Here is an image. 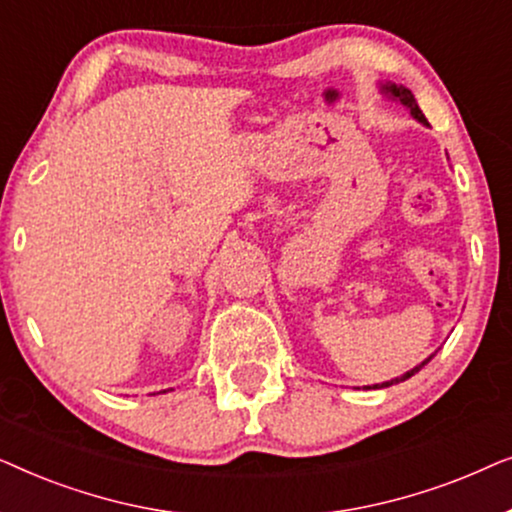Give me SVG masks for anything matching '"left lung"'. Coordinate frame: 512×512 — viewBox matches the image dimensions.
<instances>
[{
    "label": "left lung",
    "mask_w": 512,
    "mask_h": 512,
    "mask_svg": "<svg viewBox=\"0 0 512 512\" xmlns=\"http://www.w3.org/2000/svg\"><path fill=\"white\" fill-rule=\"evenodd\" d=\"M382 93L384 95H389L391 100H398L403 104V107H408L410 109V114L417 118L419 123H424V125H429L426 123V118H424V114H422V109L417 107V100H415V95L410 93L408 88H403V86H396V83H384L382 86ZM433 359V356H429V359H424L422 363H419V366H415L412 370H408V373L405 375H401V377H396V380H389V382H382V384H373V387H363V389H384V387H391V384H398V382H405L408 380V377H412L415 373H419V370H422L426 363H429Z\"/></svg>",
    "instance_id": "1"
}]
</instances>
